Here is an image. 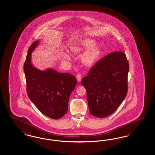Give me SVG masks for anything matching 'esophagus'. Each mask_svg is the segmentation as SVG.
Here are the masks:
<instances>
[{
    "mask_svg": "<svg viewBox=\"0 0 155 155\" xmlns=\"http://www.w3.org/2000/svg\"><path fill=\"white\" fill-rule=\"evenodd\" d=\"M76 78H77V80L78 82H80L81 80V78H82L81 74L78 73V74H77V75H76Z\"/></svg>",
    "mask_w": 155,
    "mask_h": 155,
    "instance_id": "34e87169",
    "label": "esophagus"
}]
</instances>
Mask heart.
<instances>
[{
	"mask_svg": "<svg viewBox=\"0 0 155 155\" xmlns=\"http://www.w3.org/2000/svg\"><path fill=\"white\" fill-rule=\"evenodd\" d=\"M97 41L91 38H85L80 40V41L71 48L73 52H81L87 50L82 56V61L87 66H93L97 62L101 52V47L96 45ZM64 58L68 59L70 56L68 54L64 55Z\"/></svg>",
	"mask_w": 155,
	"mask_h": 155,
	"instance_id": "obj_1",
	"label": "heart"
}]
</instances>
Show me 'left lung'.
Listing matches in <instances>:
<instances>
[{
    "instance_id": "left-lung-1",
    "label": "left lung",
    "mask_w": 155,
    "mask_h": 155,
    "mask_svg": "<svg viewBox=\"0 0 155 155\" xmlns=\"http://www.w3.org/2000/svg\"><path fill=\"white\" fill-rule=\"evenodd\" d=\"M129 62L123 52H114L97 62L81 80L91 114L103 118L117 110L128 90Z\"/></svg>"
}]
</instances>
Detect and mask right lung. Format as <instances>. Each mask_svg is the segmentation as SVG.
Masks as SVG:
<instances>
[{"instance_id": "obj_1", "label": "right lung", "mask_w": 155, "mask_h": 155, "mask_svg": "<svg viewBox=\"0 0 155 155\" xmlns=\"http://www.w3.org/2000/svg\"><path fill=\"white\" fill-rule=\"evenodd\" d=\"M39 41L30 46L24 70L29 98L44 115L54 119L63 117L68 111L70 96L77 84V79L70 73H61L52 68L40 70L31 62V52Z\"/></svg>"}]
</instances>
